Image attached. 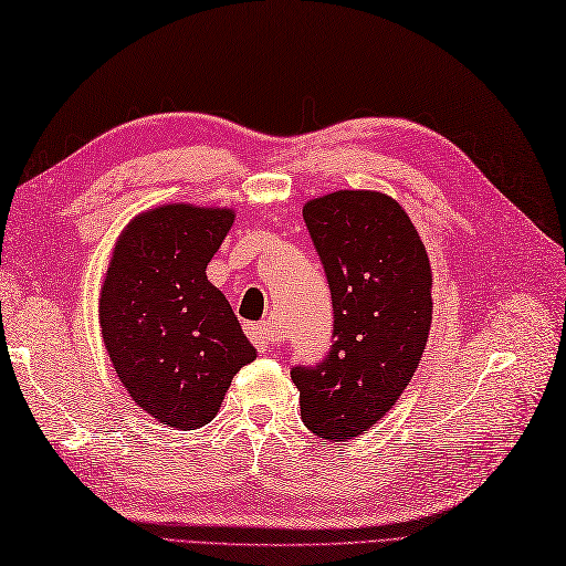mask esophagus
Returning <instances> with one entry per match:
<instances>
[{"mask_svg": "<svg viewBox=\"0 0 566 566\" xmlns=\"http://www.w3.org/2000/svg\"><path fill=\"white\" fill-rule=\"evenodd\" d=\"M248 338L258 347V353H272V347L276 345V335L268 323H250Z\"/></svg>", "mask_w": 566, "mask_h": 566, "instance_id": "34e87169", "label": "esophagus"}]
</instances>
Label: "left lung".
Listing matches in <instances>:
<instances>
[{
	"mask_svg": "<svg viewBox=\"0 0 566 566\" xmlns=\"http://www.w3.org/2000/svg\"><path fill=\"white\" fill-rule=\"evenodd\" d=\"M304 221L333 302L331 350L294 365L304 426L323 440H353L399 399L426 350L430 262L408 213L379 191L311 199Z\"/></svg>",
	"mask_w": 566,
	"mask_h": 566,
	"instance_id": "obj_1",
	"label": "left lung"
}]
</instances>
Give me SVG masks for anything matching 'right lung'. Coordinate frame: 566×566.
I'll use <instances>...</instances> for the list:
<instances>
[{
  "label": "right lung",
  "mask_w": 566,
  "mask_h": 566,
  "mask_svg": "<svg viewBox=\"0 0 566 566\" xmlns=\"http://www.w3.org/2000/svg\"><path fill=\"white\" fill-rule=\"evenodd\" d=\"M233 226L231 209L167 203L118 238L99 298L106 353L143 411L177 430L207 426L255 347L207 264Z\"/></svg>",
  "instance_id": "add662e5"
}]
</instances>
